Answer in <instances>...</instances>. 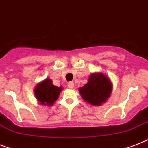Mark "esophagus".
I'll return each instance as SVG.
<instances>
[{
	"mask_svg": "<svg viewBox=\"0 0 148 148\" xmlns=\"http://www.w3.org/2000/svg\"><path fill=\"white\" fill-rule=\"evenodd\" d=\"M67 86L68 88H74V83H73V82H69L67 83Z\"/></svg>",
	"mask_w": 148,
	"mask_h": 148,
	"instance_id": "obj_1",
	"label": "esophagus"
}]
</instances>
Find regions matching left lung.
<instances>
[{"label":"left lung","instance_id":"8db88e82","mask_svg":"<svg viewBox=\"0 0 148 148\" xmlns=\"http://www.w3.org/2000/svg\"><path fill=\"white\" fill-rule=\"evenodd\" d=\"M84 101L93 106H100L108 99L112 92L110 81L102 73L91 74L88 82L79 88Z\"/></svg>","mask_w":148,"mask_h":148}]
</instances>
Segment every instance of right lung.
Returning a JSON list of instances; mask_svg holds the SVG:
<instances>
[{
	"label": "right lung",
	"mask_w": 148,
	"mask_h": 148,
	"mask_svg": "<svg viewBox=\"0 0 148 148\" xmlns=\"http://www.w3.org/2000/svg\"><path fill=\"white\" fill-rule=\"evenodd\" d=\"M61 90L62 88L55 86L51 80L46 79L36 85L34 93L40 104L51 106L58 99Z\"/></svg>",
	"instance_id": "obj_1"
}]
</instances>
